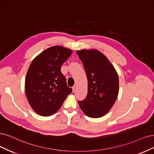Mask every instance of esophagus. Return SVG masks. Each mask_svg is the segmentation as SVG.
<instances>
[{
	"mask_svg": "<svg viewBox=\"0 0 154 154\" xmlns=\"http://www.w3.org/2000/svg\"><path fill=\"white\" fill-rule=\"evenodd\" d=\"M75 90H76V86H73V87H72V90H73V92H74L75 91Z\"/></svg>",
	"mask_w": 154,
	"mask_h": 154,
	"instance_id": "34e87169",
	"label": "esophagus"
}]
</instances>
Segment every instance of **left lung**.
<instances>
[{"instance_id": "8db88e82", "label": "left lung", "mask_w": 154, "mask_h": 154, "mask_svg": "<svg viewBox=\"0 0 154 154\" xmlns=\"http://www.w3.org/2000/svg\"><path fill=\"white\" fill-rule=\"evenodd\" d=\"M88 78V95L79 106L90 118H100L109 111L119 91V79L115 67L97 49L77 51Z\"/></svg>"}]
</instances>
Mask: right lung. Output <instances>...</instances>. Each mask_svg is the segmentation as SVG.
<instances>
[{"label":"right lung","mask_w":154,"mask_h":154,"mask_svg":"<svg viewBox=\"0 0 154 154\" xmlns=\"http://www.w3.org/2000/svg\"><path fill=\"white\" fill-rule=\"evenodd\" d=\"M72 52L66 47L53 46L38 54L29 66L25 91L29 105L39 115H54L72 93L61 67Z\"/></svg>","instance_id":"obj_1"}]
</instances>
